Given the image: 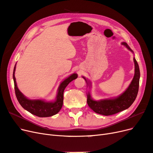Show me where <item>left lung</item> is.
I'll list each match as a JSON object with an SVG mask.
<instances>
[{
    "instance_id": "obj_1",
    "label": "left lung",
    "mask_w": 153,
    "mask_h": 153,
    "mask_svg": "<svg viewBox=\"0 0 153 153\" xmlns=\"http://www.w3.org/2000/svg\"><path fill=\"white\" fill-rule=\"evenodd\" d=\"M121 44L134 53V51L131 50L127 43L123 42ZM134 62L135 65V74L134 78L127 89L120 95L111 98L95 100L93 99L90 92L88 91L87 93L88 105L95 112L104 116H110L127 109L134 103L137 96L138 91H139V79L140 76L139 67L135 57H134ZM82 77L87 82V85L91 88V82L87 80L85 77Z\"/></svg>"
}]
</instances>
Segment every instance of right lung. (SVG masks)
I'll list each match as a JSON object with an SVG mask.
<instances>
[{"label":"right lung","mask_w":153,"mask_h":153,"mask_svg":"<svg viewBox=\"0 0 153 153\" xmlns=\"http://www.w3.org/2000/svg\"><path fill=\"white\" fill-rule=\"evenodd\" d=\"M16 65L13 71V80L14 83V90L17 99L23 109L27 110L31 114L41 117H50L56 114L60 111L63 105V91L71 81L77 77V74L74 73L64 79L59 86L57 90V95L55 100L46 101L41 99H29L19 90L16 81L15 73Z\"/></svg>","instance_id":"add662e5"}]
</instances>
